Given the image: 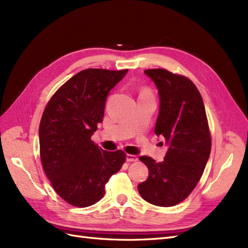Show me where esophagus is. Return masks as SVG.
Instances as JSON below:
<instances>
[{
  "instance_id": "esophagus-1",
  "label": "esophagus",
  "mask_w": 248,
  "mask_h": 248,
  "mask_svg": "<svg viewBox=\"0 0 248 248\" xmlns=\"http://www.w3.org/2000/svg\"><path fill=\"white\" fill-rule=\"evenodd\" d=\"M126 160L129 161V162H134V161H138L139 158L137 155H133V154H127L126 156Z\"/></svg>"
}]
</instances>
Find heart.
<instances>
[{"label":"heart","mask_w":248,"mask_h":248,"mask_svg":"<svg viewBox=\"0 0 248 248\" xmlns=\"http://www.w3.org/2000/svg\"><path fill=\"white\" fill-rule=\"evenodd\" d=\"M141 93H149V94H151V92H150L148 89H145V90H142V92H141Z\"/></svg>","instance_id":"1"}]
</instances>
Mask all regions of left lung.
Instances as JSON below:
<instances>
[{"instance_id":"obj_1","label":"left lung","mask_w":248,"mask_h":248,"mask_svg":"<svg viewBox=\"0 0 248 248\" xmlns=\"http://www.w3.org/2000/svg\"><path fill=\"white\" fill-rule=\"evenodd\" d=\"M144 72L154 81L160 98L155 134L162 136L170 148L162 162L140 157L149 177L138 188L150 204L171 207L188 197L200 181L211 151V133L204 101L188 78L162 68Z\"/></svg>"}]
</instances>
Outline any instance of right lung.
Here are the masks:
<instances>
[{
	"instance_id": "right-lung-1",
	"label": "right lung",
	"mask_w": 248,
	"mask_h": 248,
	"mask_svg": "<svg viewBox=\"0 0 248 248\" xmlns=\"http://www.w3.org/2000/svg\"><path fill=\"white\" fill-rule=\"evenodd\" d=\"M128 69L81 70L51 96L39 125L40 159L55 191L68 204L85 208L106 193L109 178L126 160L91 140L102 122L108 92Z\"/></svg>"
}]
</instances>
